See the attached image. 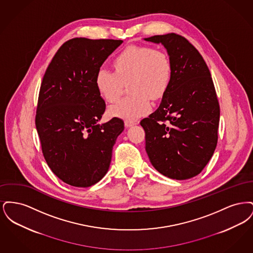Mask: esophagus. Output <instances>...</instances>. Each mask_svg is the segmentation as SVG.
Masks as SVG:
<instances>
[{
	"instance_id": "34e87169",
	"label": "esophagus",
	"mask_w": 253,
	"mask_h": 253,
	"mask_svg": "<svg viewBox=\"0 0 253 253\" xmlns=\"http://www.w3.org/2000/svg\"><path fill=\"white\" fill-rule=\"evenodd\" d=\"M135 124H136V121H125V127H127V128H129V127H131V126H133V125H135Z\"/></svg>"
}]
</instances>
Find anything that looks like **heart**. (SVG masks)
<instances>
[{
	"label": "heart",
	"mask_w": 253,
	"mask_h": 253,
	"mask_svg": "<svg viewBox=\"0 0 253 253\" xmlns=\"http://www.w3.org/2000/svg\"><path fill=\"white\" fill-rule=\"evenodd\" d=\"M116 72L105 66L96 71L95 84L99 96L109 103L121 96L123 83H130V96L110 108L112 116L136 121L151 110V96L162 97L170 84L172 67L168 54L150 46L131 45L115 58Z\"/></svg>",
	"instance_id": "heart-1"
}]
</instances>
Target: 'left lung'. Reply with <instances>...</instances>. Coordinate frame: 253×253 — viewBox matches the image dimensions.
<instances>
[{"mask_svg":"<svg viewBox=\"0 0 253 253\" xmlns=\"http://www.w3.org/2000/svg\"><path fill=\"white\" fill-rule=\"evenodd\" d=\"M167 49L172 74L156 112L140 121L152 165L171 179L199 174L218 140L220 107L211 72L198 50L169 33L144 39Z\"/></svg>","mask_w":253,"mask_h":253,"instance_id":"1","label":"left lung"}]
</instances>
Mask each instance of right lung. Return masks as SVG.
Returning a JSON list of instances; mask_svg holds the SVG:
<instances>
[{
    "instance_id": "add662e5",
    "label": "right lung",
    "mask_w": 253,
    "mask_h": 253,
    "mask_svg": "<svg viewBox=\"0 0 253 253\" xmlns=\"http://www.w3.org/2000/svg\"><path fill=\"white\" fill-rule=\"evenodd\" d=\"M122 42L69 40L43 76L35 119L42 151L51 170L74 187H90L106 174L113 146L124 130L118 118L97 124L106 104L95 84L97 69Z\"/></svg>"
}]
</instances>
